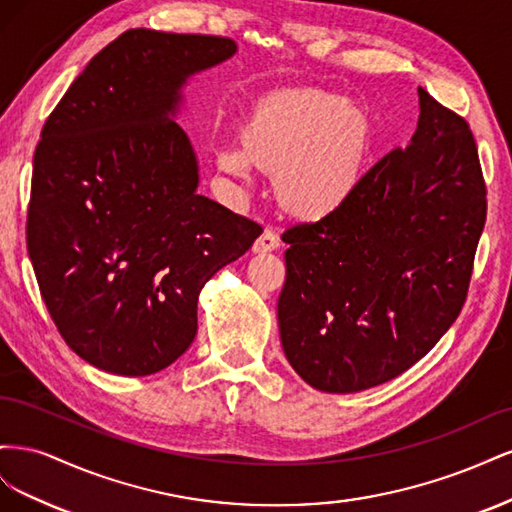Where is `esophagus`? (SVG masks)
I'll return each mask as SVG.
<instances>
[{"label": "esophagus", "mask_w": 512, "mask_h": 512, "mask_svg": "<svg viewBox=\"0 0 512 512\" xmlns=\"http://www.w3.org/2000/svg\"><path fill=\"white\" fill-rule=\"evenodd\" d=\"M280 247V237H277V232L267 226L265 230H262V235L254 241V254H267V252H273Z\"/></svg>", "instance_id": "34e87169"}]
</instances>
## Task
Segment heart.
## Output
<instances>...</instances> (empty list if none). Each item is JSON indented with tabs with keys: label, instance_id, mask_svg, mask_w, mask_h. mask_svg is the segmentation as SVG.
<instances>
[{
	"label": "heart",
	"instance_id": "heart-1",
	"mask_svg": "<svg viewBox=\"0 0 512 512\" xmlns=\"http://www.w3.org/2000/svg\"><path fill=\"white\" fill-rule=\"evenodd\" d=\"M241 149H222L218 166L243 177L250 164L273 175V192L292 218L316 222L359 190L374 151V126L361 106L324 89H280L247 113Z\"/></svg>",
	"mask_w": 512,
	"mask_h": 512
}]
</instances>
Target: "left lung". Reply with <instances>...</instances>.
Wrapping results in <instances>:
<instances>
[{
  "label": "left lung",
  "mask_w": 512,
  "mask_h": 512,
  "mask_svg": "<svg viewBox=\"0 0 512 512\" xmlns=\"http://www.w3.org/2000/svg\"><path fill=\"white\" fill-rule=\"evenodd\" d=\"M410 147L367 170L329 218L290 226L280 335L318 391L356 393L404 374L468 299L487 185L468 121L421 87Z\"/></svg>",
  "instance_id": "left-lung-1"
}]
</instances>
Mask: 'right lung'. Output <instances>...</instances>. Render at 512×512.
Returning a JSON list of instances; mask_svg holds the SVG:
<instances>
[{
  "mask_svg": "<svg viewBox=\"0 0 512 512\" xmlns=\"http://www.w3.org/2000/svg\"><path fill=\"white\" fill-rule=\"evenodd\" d=\"M237 51L222 36L128 29L89 61L34 153L27 252L64 342L108 374L149 376L196 337L198 292L262 226L196 194L170 119L190 74Z\"/></svg>",
  "mask_w": 512,
  "mask_h": 512,
  "instance_id": "1",
  "label": "right lung"
}]
</instances>
